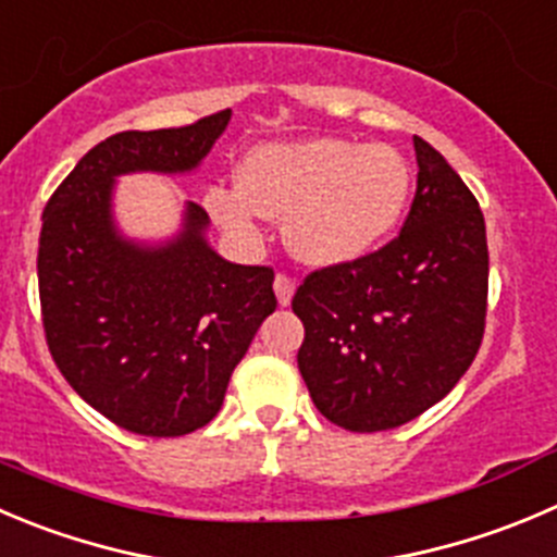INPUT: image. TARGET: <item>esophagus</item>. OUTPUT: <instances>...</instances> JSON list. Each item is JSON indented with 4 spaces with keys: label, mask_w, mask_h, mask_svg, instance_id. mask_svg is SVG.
<instances>
[{
    "label": "esophagus",
    "mask_w": 557,
    "mask_h": 557,
    "mask_svg": "<svg viewBox=\"0 0 557 557\" xmlns=\"http://www.w3.org/2000/svg\"><path fill=\"white\" fill-rule=\"evenodd\" d=\"M294 290H296V280L290 277V274L280 272L277 277H274V294H277L280 305L288 307L290 299H294Z\"/></svg>",
    "instance_id": "1"
}]
</instances>
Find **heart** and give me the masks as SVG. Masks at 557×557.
Masks as SVG:
<instances>
[{
  "mask_svg": "<svg viewBox=\"0 0 557 557\" xmlns=\"http://www.w3.org/2000/svg\"><path fill=\"white\" fill-rule=\"evenodd\" d=\"M408 196L410 169L397 149L310 138L252 149L239 185L209 187L207 209L239 236L256 234L261 214L288 218L294 256L334 267L375 250L399 223Z\"/></svg>",
  "mask_w": 557,
  "mask_h": 557,
  "instance_id": "1",
  "label": "heart"
}]
</instances>
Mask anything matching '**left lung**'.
I'll use <instances>...</instances> for the list:
<instances>
[{"label":"left lung","instance_id":"obj_1","mask_svg":"<svg viewBox=\"0 0 557 557\" xmlns=\"http://www.w3.org/2000/svg\"><path fill=\"white\" fill-rule=\"evenodd\" d=\"M416 196L375 252L321 267L290 307L305 323L296 361L315 408L350 433L410 422L457 386L487 323L490 252L476 196L413 135Z\"/></svg>","mask_w":557,"mask_h":557}]
</instances>
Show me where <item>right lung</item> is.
<instances>
[{"label":"right lung","mask_w":557,"mask_h":557,"mask_svg":"<svg viewBox=\"0 0 557 557\" xmlns=\"http://www.w3.org/2000/svg\"><path fill=\"white\" fill-rule=\"evenodd\" d=\"M231 111L165 129L116 133L78 160L48 198L37 285L48 350L64 381L108 422L176 438L218 416L231 372L277 307L272 267L228 263L187 207L185 234L144 250L119 239L111 182L127 171H190Z\"/></svg>","instance_id":"1"}]
</instances>
